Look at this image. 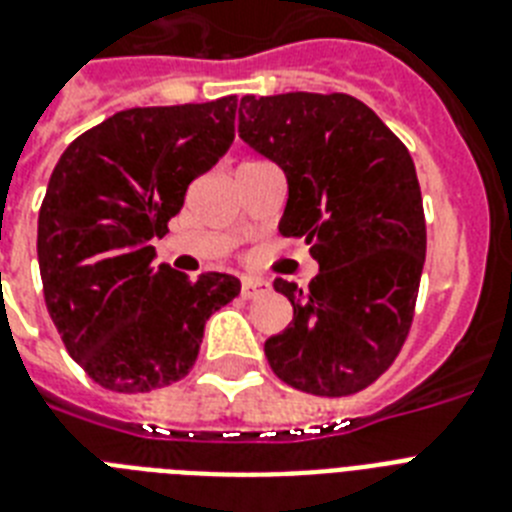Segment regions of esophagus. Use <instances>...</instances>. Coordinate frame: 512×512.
I'll return each instance as SVG.
<instances>
[{
	"instance_id": "34e87169",
	"label": "esophagus",
	"mask_w": 512,
	"mask_h": 512,
	"mask_svg": "<svg viewBox=\"0 0 512 512\" xmlns=\"http://www.w3.org/2000/svg\"><path fill=\"white\" fill-rule=\"evenodd\" d=\"M268 289H271V284H268V281H263V279H244V281H241V297H244V300H255V297L265 295Z\"/></svg>"
}]
</instances>
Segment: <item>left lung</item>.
I'll list each match as a JSON object with an SVG mask.
<instances>
[{
    "label": "left lung",
    "instance_id": "left-lung-1",
    "mask_svg": "<svg viewBox=\"0 0 512 512\" xmlns=\"http://www.w3.org/2000/svg\"><path fill=\"white\" fill-rule=\"evenodd\" d=\"M239 138L284 170L279 233L303 241L319 276L276 279L295 316L265 340L279 380L313 396L369 388L404 345L425 265V212L406 146L361 100L332 92L244 95Z\"/></svg>",
    "mask_w": 512,
    "mask_h": 512
}]
</instances>
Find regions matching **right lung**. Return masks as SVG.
<instances>
[{"instance_id": "obj_1", "label": "right lung", "mask_w": 512, "mask_h": 512, "mask_svg": "<svg viewBox=\"0 0 512 512\" xmlns=\"http://www.w3.org/2000/svg\"><path fill=\"white\" fill-rule=\"evenodd\" d=\"M236 95L127 108L63 151L47 183L36 255L44 303L76 364L114 393L191 372L204 324L241 292L228 273L191 281L154 265L191 180L233 143Z\"/></svg>"}]
</instances>
